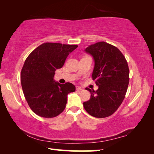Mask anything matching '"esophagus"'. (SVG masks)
I'll list each match as a JSON object with an SVG mask.
<instances>
[{
  "instance_id": "1",
  "label": "esophagus",
  "mask_w": 154,
  "mask_h": 154,
  "mask_svg": "<svg viewBox=\"0 0 154 154\" xmlns=\"http://www.w3.org/2000/svg\"><path fill=\"white\" fill-rule=\"evenodd\" d=\"M76 90H77V91H82V90H83V88L79 87V86H77V87H76Z\"/></svg>"
}]
</instances>
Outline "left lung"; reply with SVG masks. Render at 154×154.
<instances>
[{
    "mask_svg": "<svg viewBox=\"0 0 154 154\" xmlns=\"http://www.w3.org/2000/svg\"><path fill=\"white\" fill-rule=\"evenodd\" d=\"M84 51L94 61L92 77L98 88H85L91 96L83 107L93 117L106 118L116 111L125 98L129 83L127 61L118 48L104 41L90 45Z\"/></svg>",
    "mask_w": 154,
    "mask_h": 154,
    "instance_id": "1",
    "label": "left lung"
}]
</instances>
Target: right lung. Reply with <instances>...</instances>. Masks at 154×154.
Returning <instances> with one entry per match:
<instances>
[{
    "instance_id": "1",
    "label": "right lung",
    "mask_w": 154,
    "mask_h": 154,
    "mask_svg": "<svg viewBox=\"0 0 154 154\" xmlns=\"http://www.w3.org/2000/svg\"><path fill=\"white\" fill-rule=\"evenodd\" d=\"M75 45L43 43L30 53L21 72V83L28 105L34 113L45 118L58 116L64 111L68 94L75 91L71 83L60 84L54 80Z\"/></svg>"
}]
</instances>
